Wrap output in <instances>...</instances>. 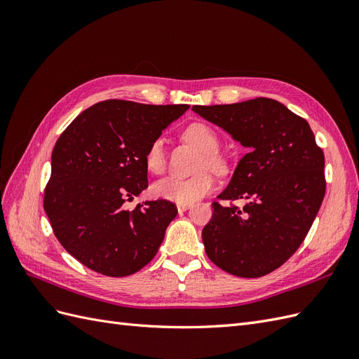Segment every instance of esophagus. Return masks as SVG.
I'll return each instance as SVG.
<instances>
[{
    "label": "esophagus",
    "mask_w": 359,
    "mask_h": 359,
    "mask_svg": "<svg viewBox=\"0 0 359 359\" xmlns=\"http://www.w3.org/2000/svg\"><path fill=\"white\" fill-rule=\"evenodd\" d=\"M190 203H177V208H178V212H184V211H187L189 208H190Z\"/></svg>",
    "instance_id": "1"
}]
</instances>
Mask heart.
<instances>
[{"mask_svg":"<svg viewBox=\"0 0 359 359\" xmlns=\"http://www.w3.org/2000/svg\"><path fill=\"white\" fill-rule=\"evenodd\" d=\"M182 137L187 140L189 144L196 147L202 151V156L199 157L198 169L202 170L190 178H177L169 177L156 182L153 186L154 196L177 202V203H191L203 198L206 193H210L214 189V178L208 170L203 169H212V170H223L224 169V160L222 156L217 153L220 147V140L214 128L208 124L203 123H193L184 128ZM145 166L149 172L160 175L165 172L166 168V151L165 142L163 139L157 137L151 142L144 154Z\"/></svg>","mask_w":359,"mask_h":359,"instance_id":"heart-1","label":"heart"}]
</instances>
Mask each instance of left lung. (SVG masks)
Masks as SVG:
<instances>
[{
  "instance_id": "1",
  "label": "left lung",
  "mask_w": 359,
  "mask_h": 359,
  "mask_svg": "<svg viewBox=\"0 0 359 359\" xmlns=\"http://www.w3.org/2000/svg\"><path fill=\"white\" fill-rule=\"evenodd\" d=\"M248 148L202 231L205 252L223 271L256 278L283 265L307 236L322 205L325 157L306 119L277 100L193 106Z\"/></svg>"
}]
</instances>
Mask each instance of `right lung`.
Here are the masks:
<instances>
[{
  "label": "right lung",
  "instance_id": "obj_1",
  "mask_svg": "<svg viewBox=\"0 0 359 359\" xmlns=\"http://www.w3.org/2000/svg\"><path fill=\"white\" fill-rule=\"evenodd\" d=\"M189 104L95 103L76 116L52 151L45 208L61 245L109 277L137 273L157 253L178 210L157 199L127 211L148 187L144 154Z\"/></svg>",
  "mask_w": 359,
  "mask_h": 359
}]
</instances>
